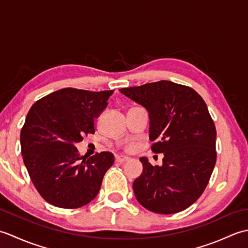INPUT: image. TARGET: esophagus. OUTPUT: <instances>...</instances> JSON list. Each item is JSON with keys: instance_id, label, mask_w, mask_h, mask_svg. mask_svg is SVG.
Listing matches in <instances>:
<instances>
[{"instance_id": "1", "label": "esophagus", "mask_w": 248, "mask_h": 248, "mask_svg": "<svg viewBox=\"0 0 248 248\" xmlns=\"http://www.w3.org/2000/svg\"><path fill=\"white\" fill-rule=\"evenodd\" d=\"M130 160L129 156H125V155H117L116 156V161L119 162V163H124V162H127Z\"/></svg>"}]
</instances>
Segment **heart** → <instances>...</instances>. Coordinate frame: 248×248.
<instances>
[{
  "instance_id": "b5f03b06",
  "label": "heart",
  "mask_w": 248,
  "mask_h": 248,
  "mask_svg": "<svg viewBox=\"0 0 248 248\" xmlns=\"http://www.w3.org/2000/svg\"><path fill=\"white\" fill-rule=\"evenodd\" d=\"M132 148H133L132 146H127V147H125V150H127V151H131V150H132Z\"/></svg>"
}]
</instances>
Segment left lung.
I'll return each instance as SVG.
<instances>
[{"mask_svg": "<svg viewBox=\"0 0 248 248\" xmlns=\"http://www.w3.org/2000/svg\"><path fill=\"white\" fill-rule=\"evenodd\" d=\"M120 92L149 112L151 150L164 154L162 166L140 157L143 172L133 189L149 211H183L202 196L217 162V129L207 104L193 88L159 81Z\"/></svg>", "mask_w": 248, "mask_h": 248, "instance_id": "1", "label": "left lung"}]
</instances>
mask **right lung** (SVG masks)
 I'll list each match as a JSON object with an SVG mask.
<instances>
[{
    "label": "right lung",
    "instance_id": "add662e5",
    "mask_svg": "<svg viewBox=\"0 0 248 248\" xmlns=\"http://www.w3.org/2000/svg\"><path fill=\"white\" fill-rule=\"evenodd\" d=\"M114 91L62 88L31 105L21 129V154L31 182L46 202L76 209L97 196L114 163L112 152L86 159L76 147L94 133V118Z\"/></svg>",
    "mask_w": 248,
    "mask_h": 248
}]
</instances>
